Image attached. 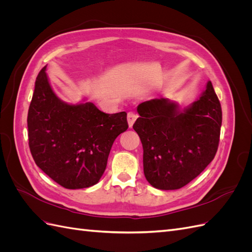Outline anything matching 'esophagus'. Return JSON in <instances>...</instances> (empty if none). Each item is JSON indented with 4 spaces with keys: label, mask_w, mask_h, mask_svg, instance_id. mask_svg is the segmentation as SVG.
<instances>
[{
    "label": "esophagus",
    "mask_w": 252,
    "mask_h": 252,
    "mask_svg": "<svg viewBox=\"0 0 252 252\" xmlns=\"http://www.w3.org/2000/svg\"><path fill=\"white\" fill-rule=\"evenodd\" d=\"M136 119H138V114H136L135 112H132V111L128 112V114H127V121H128L129 127H130V128L132 127V125H133V123H134Z\"/></svg>",
    "instance_id": "1"
}]
</instances>
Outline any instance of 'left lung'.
I'll return each instance as SVG.
<instances>
[{
    "mask_svg": "<svg viewBox=\"0 0 252 252\" xmlns=\"http://www.w3.org/2000/svg\"><path fill=\"white\" fill-rule=\"evenodd\" d=\"M138 112L133 129L143 145L144 174L151 186L184 187L215 158L222 108L210 81L199 100L185 109L161 97L141 103Z\"/></svg>",
    "mask_w": 252,
    "mask_h": 252,
    "instance_id": "left-lung-1",
    "label": "left lung"
}]
</instances>
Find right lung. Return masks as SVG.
I'll return each instance as SVG.
<instances>
[{"instance_id": "add662e5", "label": "right lung", "mask_w": 252, "mask_h": 252, "mask_svg": "<svg viewBox=\"0 0 252 252\" xmlns=\"http://www.w3.org/2000/svg\"><path fill=\"white\" fill-rule=\"evenodd\" d=\"M46 67L37 74L28 110L30 152L61 186H94L106 169L114 140L127 130V113H105L91 102H63L50 86Z\"/></svg>"}]
</instances>
